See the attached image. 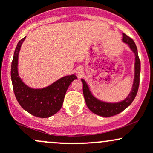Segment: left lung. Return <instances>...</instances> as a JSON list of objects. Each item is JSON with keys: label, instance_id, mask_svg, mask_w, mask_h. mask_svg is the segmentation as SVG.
<instances>
[{"label": "left lung", "instance_id": "1", "mask_svg": "<svg viewBox=\"0 0 153 153\" xmlns=\"http://www.w3.org/2000/svg\"><path fill=\"white\" fill-rule=\"evenodd\" d=\"M123 42L128 44L129 47H131V50L134 51L136 55L135 79H134V85H133L132 90H131V93H130L129 96L124 101H122V102L117 103H108L98 101L91 94L85 80L82 79V82L83 84V94L87 106L89 108L90 111L99 116L109 117L116 115V114L122 112L123 110L126 109L133 102L136 94H137L138 90H139L141 63L140 59H139V55H138L137 47H136V44L134 42V40L131 37H129L128 36L126 35V34L123 33Z\"/></svg>", "mask_w": 153, "mask_h": 153}]
</instances>
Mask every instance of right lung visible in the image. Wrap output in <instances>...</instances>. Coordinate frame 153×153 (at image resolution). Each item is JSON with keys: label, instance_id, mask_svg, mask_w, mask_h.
I'll use <instances>...</instances> for the list:
<instances>
[{"label": "right lung", "instance_id": "add662e5", "mask_svg": "<svg viewBox=\"0 0 153 153\" xmlns=\"http://www.w3.org/2000/svg\"><path fill=\"white\" fill-rule=\"evenodd\" d=\"M25 39V37L18 42L11 62V77L14 95L19 105L27 112L38 117H49L60 109L68 87L77 77L75 75L64 76L41 90L31 89L26 86L17 72L18 55Z\"/></svg>", "mask_w": 153, "mask_h": 153}]
</instances>
